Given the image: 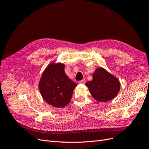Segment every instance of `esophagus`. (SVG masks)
Segmentation results:
<instances>
[{
	"label": "esophagus",
	"instance_id": "esophagus-1",
	"mask_svg": "<svg viewBox=\"0 0 149 149\" xmlns=\"http://www.w3.org/2000/svg\"><path fill=\"white\" fill-rule=\"evenodd\" d=\"M85 82H86V81H85V79H82L81 81H79V83H80V84H85Z\"/></svg>",
	"mask_w": 149,
	"mask_h": 149
}]
</instances>
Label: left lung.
I'll list each match as a JSON object with an SVG mask.
<instances>
[{
    "instance_id": "left-lung-1",
    "label": "left lung",
    "mask_w": 149,
    "mask_h": 149,
    "mask_svg": "<svg viewBox=\"0 0 149 149\" xmlns=\"http://www.w3.org/2000/svg\"><path fill=\"white\" fill-rule=\"evenodd\" d=\"M94 100L107 102L114 98L120 91L119 81L103 68H98L93 74V79L86 83Z\"/></svg>"
}]
</instances>
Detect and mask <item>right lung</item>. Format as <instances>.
Wrapping results in <instances>:
<instances>
[{
  "instance_id": "obj_1",
  "label": "right lung",
  "mask_w": 149,
  "mask_h": 149,
  "mask_svg": "<svg viewBox=\"0 0 149 149\" xmlns=\"http://www.w3.org/2000/svg\"><path fill=\"white\" fill-rule=\"evenodd\" d=\"M76 84L65 72V65L52 63L42 73L39 81L40 94L49 105L61 108L70 103Z\"/></svg>"
}]
</instances>
